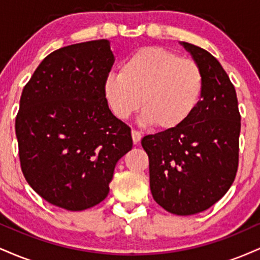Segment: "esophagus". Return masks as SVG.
Returning <instances> with one entry per match:
<instances>
[{"label":"esophagus","instance_id":"1","mask_svg":"<svg viewBox=\"0 0 260 260\" xmlns=\"http://www.w3.org/2000/svg\"><path fill=\"white\" fill-rule=\"evenodd\" d=\"M131 133H132L133 144L137 145L140 142V139H142V134H140V132H138V131H134V129Z\"/></svg>","mask_w":260,"mask_h":260}]
</instances>
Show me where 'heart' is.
<instances>
[{"mask_svg": "<svg viewBox=\"0 0 260 260\" xmlns=\"http://www.w3.org/2000/svg\"><path fill=\"white\" fill-rule=\"evenodd\" d=\"M204 76L198 63L157 46L137 50L121 73L104 80L103 91L113 115L126 120L142 107L143 121L160 131L182 126L202 100Z\"/></svg>", "mask_w": 260, "mask_h": 260, "instance_id": "obj_1", "label": "heart"}]
</instances>
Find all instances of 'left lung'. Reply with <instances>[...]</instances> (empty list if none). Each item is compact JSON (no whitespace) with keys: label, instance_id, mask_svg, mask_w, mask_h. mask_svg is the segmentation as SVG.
Listing matches in <instances>:
<instances>
[{"label":"left lung","instance_id":"8db88e82","mask_svg":"<svg viewBox=\"0 0 260 260\" xmlns=\"http://www.w3.org/2000/svg\"><path fill=\"white\" fill-rule=\"evenodd\" d=\"M204 76L202 100L175 129L145 136L154 201L175 215L207 210L231 187L238 166L241 116L228 73L211 53L180 41Z\"/></svg>","mask_w":260,"mask_h":260}]
</instances>
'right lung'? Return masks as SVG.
I'll return each mask as SVG.
<instances>
[{"label":"right lung","instance_id":"right-lung-1","mask_svg":"<svg viewBox=\"0 0 260 260\" xmlns=\"http://www.w3.org/2000/svg\"><path fill=\"white\" fill-rule=\"evenodd\" d=\"M112 64L109 40L70 45L46 56L22 91L16 136L23 175L66 210L103 202L116 164L132 149L131 128L104 96Z\"/></svg>","mask_w":260,"mask_h":260}]
</instances>
